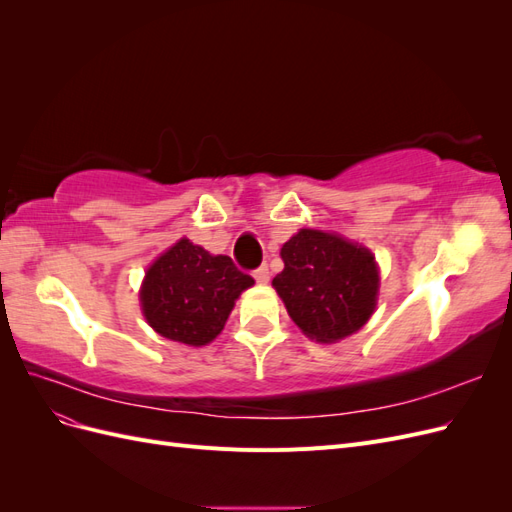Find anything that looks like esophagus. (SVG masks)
I'll use <instances>...</instances> for the list:
<instances>
[{"label":"esophagus","instance_id":"1","mask_svg":"<svg viewBox=\"0 0 512 512\" xmlns=\"http://www.w3.org/2000/svg\"><path fill=\"white\" fill-rule=\"evenodd\" d=\"M254 280H256L258 284H267V282H269V267H267V265L258 267V269L254 271Z\"/></svg>","mask_w":512,"mask_h":512}]
</instances>
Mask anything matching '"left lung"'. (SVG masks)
Returning <instances> with one entry per match:
<instances>
[{"label": "left lung", "mask_w": 512, "mask_h": 512, "mask_svg": "<svg viewBox=\"0 0 512 512\" xmlns=\"http://www.w3.org/2000/svg\"><path fill=\"white\" fill-rule=\"evenodd\" d=\"M273 288L294 324L320 344L359 331L378 301L380 273L367 247L335 232L301 228L282 245Z\"/></svg>", "instance_id": "1"}]
</instances>
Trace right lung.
Listing matches in <instances>:
<instances>
[{
	"instance_id": "obj_1",
	"label": "right lung",
	"mask_w": 512,
	"mask_h": 512,
	"mask_svg": "<svg viewBox=\"0 0 512 512\" xmlns=\"http://www.w3.org/2000/svg\"><path fill=\"white\" fill-rule=\"evenodd\" d=\"M254 286L228 256H213L179 239L147 269L141 307L158 335L185 346H207L224 329L239 294Z\"/></svg>"
}]
</instances>
